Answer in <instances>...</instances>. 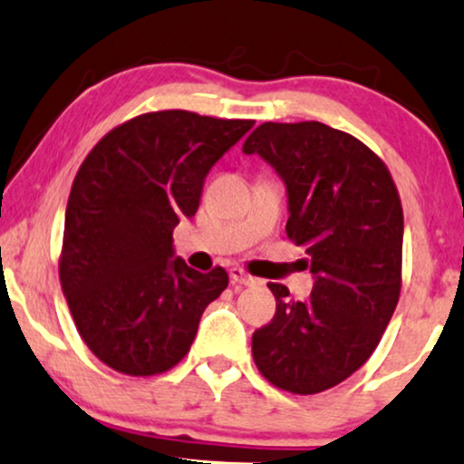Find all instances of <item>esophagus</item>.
<instances>
[{"label":"esophagus","mask_w":464,"mask_h":464,"mask_svg":"<svg viewBox=\"0 0 464 464\" xmlns=\"http://www.w3.org/2000/svg\"><path fill=\"white\" fill-rule=\"evenodd\" d=\"M228 276H231V284H239V285L257 284V279H255V276H250L246 270L237 268V266H233V268L228 270Z\"/></svg>","instance_id":"34e87169"}]
</instances>
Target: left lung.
Returning a JSON list of instances; mask_svg holds the SVG:
<instances>
[{
    "label": "left lung",
    "instance_id": "8db88e82",
    "mask_svg": "<svg viewBox=\"0 0 464 464\" xmlns=\"http://www.w3.org/2000/svg\"><path fill=\"white\" fill-rule=\"evenodd\" d=\"M285 180V233L316 275L305 301L268 284L273 321L253 334V360L295 395L338 386L371 358L401 292L403 209L386 163L321 121H266L244 141Z\"/></svg>",
    "mask_w": 464,
    "mask_h": 464
}]
</instances>
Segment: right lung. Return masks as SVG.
<instances>
[{"label":"right lung","instance_id":"right-lung-1","mask_svg":"<svg viewBox=\"0 0 464 464\" xmlns=\"http://www.w3.org/2000/svg\"><path fill=\"white\" fill-rule=\"evenodd\" d=\"M253 120L141 113L84 157L67 200L58 276L80 338L130 377L174 369L228 275L172 257V231L198 209L207 172Z\"/></svg>","mask_w":464,"mask_h":464}]
</instances>
